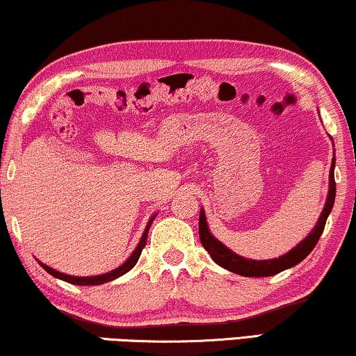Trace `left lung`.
Wrapping results in <instances>:
<instances>
[{"label":"left lung","instance_id":"left-lung-1","mask_svg":"<svg viewBox=\"0 0 356 356\" xmlns=\"http://www.w3.org/2000/svg\"><path fill=\"white\" fill-rule=\"evenodd\" d=\"M334 166H335V158L332 159V164H330V172H329V195L326 207H324L321 216H319V221L316 227L312 230V234L308 235L303 242H300L293 250H290L287 254L284 257H279L276 259H264V261H254V259H247L238 257L234 252L222 245L219 240H216L209 234L207 218H204V211L202 209L200 213V222H198V232H200V242H202L203 248L209 253V257L214 259V263H218L219 266L227 269L230 273L240 274V276L245 277H266V276H274L284 269H289L303 261L305 258L312 253V250L316 247L319 237H321L324 226H326L329 213L332 211L334 200H335V179H334Z\"/></svg>","mask_w":356,"mask_h":356}]
</instances>
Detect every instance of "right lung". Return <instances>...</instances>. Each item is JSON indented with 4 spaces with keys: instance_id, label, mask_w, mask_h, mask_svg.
<instances>
[{
    "instance_id": "add662e5",
    "label": "right lung",
    "mask_w": 356,
    "mask_h": 356,
    "mask_svg": "<svg viewBox=\"0 0 356 356\" xmlns=\"http://www.w3.org/2000/svg\"><path fill=\"white\" fill-rule=\"evenodd\" d=\"M154 216L149 219L148 221V226L147 229H145V232L142 235V240H140V243L137 245V248H135V252L132 253V257H130L126 263L122 264V266H119L114 269V271L111 273H106V274H102V276H93V277H74V276H67V274H63V273H58L54 271V269H51L49 266H47V264H42L43 269L47 273L51 274V276L61 279V280H66V282L69 284H76V285H99V284H106L109 282V280H114L118 279L119 276H122V274H126L127 271H130L135 264H137L140 254H142V250L145 248V245H147V238H148V229L152 227V222H153Z\"/></svg>"
}]
</instances>
